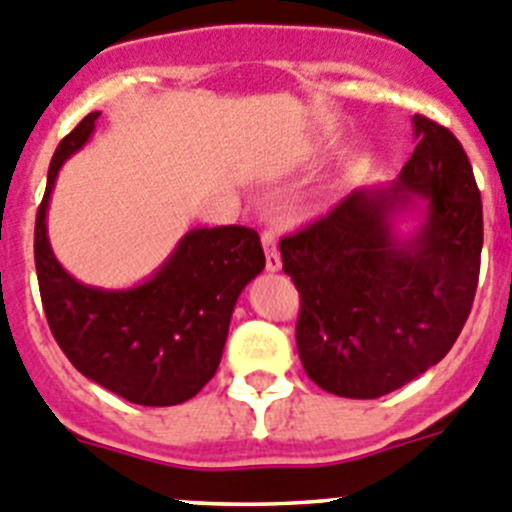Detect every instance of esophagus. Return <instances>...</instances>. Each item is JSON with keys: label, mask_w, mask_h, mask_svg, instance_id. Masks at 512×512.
I'll use <instances>...</instances> for the list:
<instances>
[{"label": "esophagus", "mask_w": 512, "mask_h": 512, "mask_svg": "<svg viewBox=\"0 0 512 512\" xmlns=\"http://www.w3.org/2000/svg\"><path fill=\"white\" fill-rule=\"evenodd\" d=\"M261 241H264V248H266V271H279L281 256H279V248H276V233L264 231Z\"/></svg>", "instance_id": "obj_1"}]
</instances>
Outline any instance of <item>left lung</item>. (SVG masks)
Segmentation results:
<instances>
[{
	"label": "left lung",
	"mask_w": 512,
	"mask_h": 512,
	"mask_svg": "<svg viewBox=\"0 0 512 512\" xmlns=\"http://www.w3.org/2000/svg\"><path fill=\"white\" fill-rule=\"evenodd\" d=\"M416 149L383 187L350 192L332 213L279 241L302 297L297 350L322 391L378 398L452 350L475 302L482 200L452 131L414 116ZM422 210L411 239L395 218Z\"/></svg>",
	"instance_id": "8db88e82"
}]
</instances>
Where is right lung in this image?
I'll return each instance as SVG.
<instances>
[{"instance_id": "obj_1", "label": "right lung", "mask_w": 512, "mask_h": 512, "mask_svg": "<svg viewBox=\"0 0 512 512\" xmlns=\"http://www.w3.org/2000/svg\"><path fill=\"white\" fill-rule=\"evenodd\" d=\"M101 111L58 144L35 220V266L53 337L98 386L139 406H175L218 370L238 297L264 271L259 233L243 225L195 228L170 259L131 289L81 284L55 259L48 208L58 172L93 137Z\"/></svg>"}]
</instances>
